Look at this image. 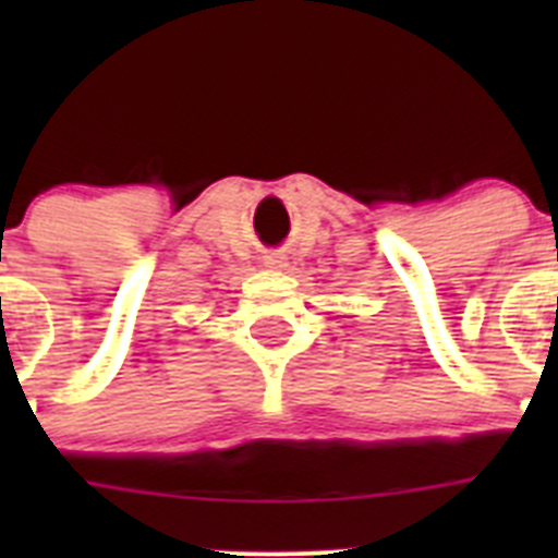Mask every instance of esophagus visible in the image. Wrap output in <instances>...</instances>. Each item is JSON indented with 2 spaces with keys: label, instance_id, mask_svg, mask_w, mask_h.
I'll use <instances>...</instances> for the list:
<instances>
[{
  "label": "esophagus",
  "instance_id": "34e87169",
  "mask_svg": "<svg viewBox=\"0 0 558 558\" xmlns=\"http://www.w3.org/2000/svg\"><path fill=\"white\" fill-rule=\"evenodd\" d=\"M284 259H288V256L282 254V251H270V254H265V268H284Z\"/></svg>",
  "mask_w": 558,
  "mask_h": 558
}]
</instances>
